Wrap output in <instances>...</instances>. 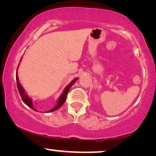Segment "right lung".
<instances>
[{
  "label": "right lung",
  "mask_w": 156,
  "mask_h": 156,
  "mask_svg": "<svg viewBox=\"0 0 156 156\" xmlns=\"http://www.w3.org/2000/svg\"><path fill=\"white\" fill-rule=\"evenodd\" d=\"M21 60H22V58H21L20 62H21ZM19 65H20V63H19ZM19 65H18V67H19ZM78 80L77 77L74 78V80H72V82L67 85V86H66L65 89H64V91H62V93L61 94V95L59 96L58 99H57L56 105H55L52 108H51L50 110L48 111V112H45L44 113H49V112H55V111L57 110L59 108H60L61 106L63 105L64 102L65 101L66 98H67V95L68 94V91H69V90L70 87H71L72 85H73L74 83L76 82V80ZM16 82H17V87H18V91H19V93H20L21 99H22L23 102H24V104H26L27 106H29V107L32 108L33 110L36 111V112H38L37 110H36L35 108H34L33 104V99H32V98L30 97L27 94L26 91H25L24 88H23V86L21 85V84L20 83V81H19V78H18V69H17V72H16Z\"/></svg>",
  "instance_id": "obj_1"
}]
</instances>
